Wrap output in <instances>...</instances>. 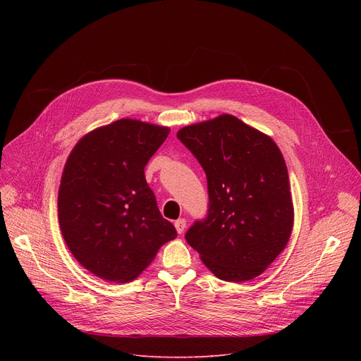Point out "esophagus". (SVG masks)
Returning <instances> with one entry per match:
<instances>
[{
	"instance_id": "1",
	"label": "esophagus",
	"mask_w": 361,
	"mask_h": 361,
	"mask_svg": "<svg viewBox=\"0 0 361 361\" xmlns=\"http://www.w3.org/2000/svg\"><path fill=\"white\" fill-rule=\"evenodd\" d=\"M174 226H176V230H177V233H178V234H183V233H184V230H185L187 221H185L184 219H178V220L174 223Z\"/></svg>"
}]
</instances>
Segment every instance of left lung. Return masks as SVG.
Segmentation results:
<instances>
[{"instance_id": "1", "label": "left lung", "mask_w": 361, "mask_h": 361, "mask_svg": "<svg viewBox=\"0 0 361 361\" xmlns=\"http://www.w3.org/2000/svg\"><path fill=\"white\" fill-rule=\"evenodd\" d=\"M178 140L207 176L209 216L185 234L217 279L259 277L286 248L294 224L287 166L273 138L231 114L185 126Z\"/></svg>"}]
</instances>
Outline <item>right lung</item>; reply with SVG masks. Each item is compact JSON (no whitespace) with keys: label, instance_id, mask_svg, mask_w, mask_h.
<instances>
[{"label":"right lung","instance_id":"1","mask_svg":"<svg viewBox=\"0 0 361 361\" xmlns=\"http://www.w3.org/2000/svg\"><path fill=\"white\" fill-rule=\"evenodd\" d=\"M170 134L121 118L87 133L71 149L59 190V221L74 259L113 283L137 279L177 237L163 219L144 167Z\"/></svg>","mask_w":361,"mask_h":361}]
</instances>
